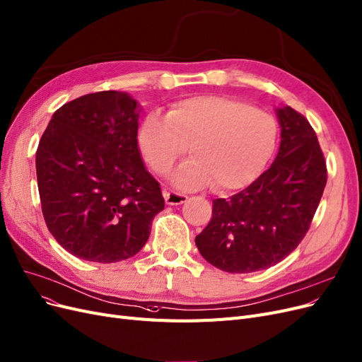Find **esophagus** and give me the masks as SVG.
<instances>
[{
  "label": "esophagus",
  "mask_w": 362,
  "mask_h": 362,
  "mask_svg": "<svg viewBox=\"0 0 362 362\" xmlns=\"http://www.w3.org/2000/svg\"><path fill=\"white\" fill-rule=\"evenodd\" d=\"M163 196L168 205H181V204H185L187 199H189L185 194L177 193V192H163Z\"/></svg>",
  "instance_id": "1"
}]
</instances>
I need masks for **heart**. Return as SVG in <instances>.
I'll return each instance as SVG.
<instances>
[{
	"instance_id": "1",
	"label": "heart",
	"mask_w": 362,
	"mask_h": 362,
	"mask_svg": "<svg viewBox=\"0 0 362 362\" xmlns=\"http://www.w3.org/2000/svg\"><path fill=\"white\" fill-rule=\"evenodd\" d=\"M279 142V124L268 112L224 95H194L175 102L168 117L151 112L138 129L146 163L166 177L185 154L172 181L178 189L199 190L214 184L217 192L250 185L269 163Z\"/></svg>"
}]
</instances>
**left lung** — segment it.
Masks as SVG:
<instances>
[{
  "mask_svg": "<svg viewBox=\"0 0 362 362\" xmlns=\"http://www.w3.org/2000/svg\"><path fill=\"white\" fill-rule=\"evenodd\" d=\"M281 129L274 163L243 192L214 199L213 217L196 236L202 257L226 272L267 269L305 236L327 185V165L310 122L277 107Z\"/></svg>",
  "mask_w": 362,
  "mask_h": 362,
  "instance_id": "left-lung-1",
  "label": "left lung"
}]
</instances>
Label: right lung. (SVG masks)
<instances>
[{
    "instance_id": "1",
    "label": "right lung",
    "mask_w": 362,
    "mask_h": 362,
    "mask_svg": "<svg viewBox=\"0 0 362 362\" xmlns=\"http://www.w3.org/2000/svg\"><path fill=\"white\" fill-rule=\"evenodd\" d=\"M141 105L121 91H100L62 105L35 153L46 226L83 260H126L149 238L165 209L160 184L141 158Z\"/></svg>"
}]
</instances>
